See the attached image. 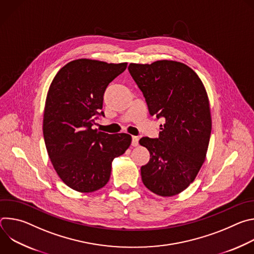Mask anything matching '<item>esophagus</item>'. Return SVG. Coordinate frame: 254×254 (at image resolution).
I'll return each mask as SVG.
<instances>
[{"instance_id":"obj_1","label":"esophagus","mask_w":254,"mask_h":254,"mask_svg":"<svg viewBox=\"0 0 254 254\" xmlns=\"http://www.w3.org/2000/svg\"><path fill=\"white\" fill-rule=\"evenodd\" d=\"M138 136H135V135H132L131 136V146L132 147H136L138 144Z\"/></svg>"}]
</instances>
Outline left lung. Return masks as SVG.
<instances>
[{
	"mask_svg": "<svg viewBox=\"0 0 254 254\" xmlns=\"http://www.w3.org/2000/svg\"><path fill=\"white\" fill-rule=\"evenodd\" d=\"M128 71L150 115L165 120L159 137L139 139L151 157L140 168L141 181L159 196L177 195L195 180L206 158L212 128L206 89L193 69L177 61L130 63Z\"/></svg>",
	"mask_w": 254,
	"mask_h": 254,
	"instance_id": "8db88e82",
	"label": "left lung"
}]
</instances>
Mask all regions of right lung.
<instances>
[{
  "label": "right lung",
  "mask_w": 254,
  "mask_h": 254,
  "mask_svg": "<svg viewBox=\"0 0 254 254\" xmlns=\"http://www.w3.org/2000/svg\"><path fill=\"white\" fill-rule=\"evenodd\" d=\"M127 63L77 59L67 63L49 87L43 118V135L50 161L63 182L77 192L105 186L112 163L130 146L127 133L110 134L93 129L104 117L103 94Z\"/></svg>",
  "instance_id": "1"
}]
</instances>
